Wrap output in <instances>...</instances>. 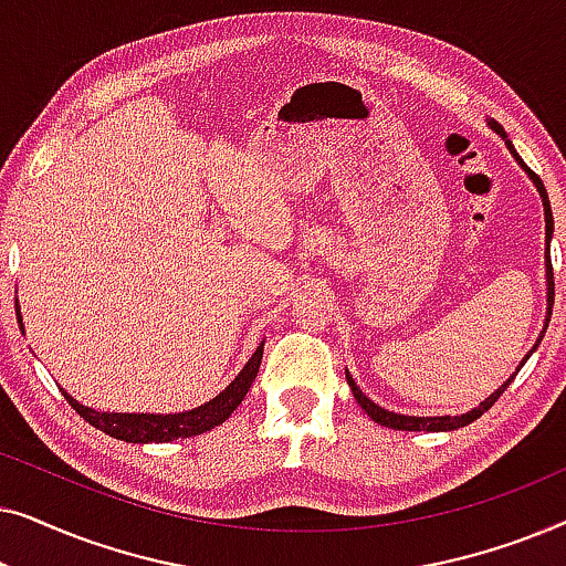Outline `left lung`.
Masks as SVG:
<instances>
[{
    "label": "left lung",
    "instance_id": "obj_1",
    "mask_svg": "<svg viewBox=\"0 0 566 566\" xmlns=\"http://www.w3.org/2000/svg\"><path fill=\"white\" fill-rule=\"evenodd\" d=\"M492 128L497 130L500 136H505V130L500 128V123H494L492 120ZM505 144H507V149L515 154V149H513V144L507 142L505 138ZM515 159L521 161L523 165V159L517 157L515 154ZM525 167V165H523ZM528 169V167H525ZM528 175H531V180L536 182V188H538V192H541V198H544V213H546V281H548V316H546V327H548V319H552V306H554V268H552V258H548V242H552V231H554V216H552V206H548V196H546V188H544V182H541V177L536 175V172H531L528 169ZM546 332V329H544ZM544 332H541V337H544ZM541 337H538V343H541ZM538 343H536V347H538ZM536 347H533V350H536ZM531 350V353H533ZM531 353L525 355V360L531 358ZM523 360V363H525ZM523 363L521 366H517V370L523 368ZM345 376H347V384H350V389H353V397L358 399V405L366 409L368 412V417L374 422H378V424H384V428H391V430H428V432H443V430H459V428H463V424H469V422H474L476 417H482L486 409H490L494 401L500 399V394L507 389L510 386V381H513V378H507L505 384L500 386L497 391L492 394V397H486L482 405H479L476 409H471V412H467V415H461V417H409V415H397V412H386L384 407H378V405H374V401H370L366 394H363L360 389H358V384L353 381V376L347 374L345 370Z\"/></svg>",
    "mask_w": 566,
    "mask_h": 566
}]
</instances>
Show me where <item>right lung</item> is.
<instances>
[{
	"label": "right lung",
	"instance_id": "obj_1",
	"mask_svg": "<svg viewBox=\"0 0 566 566\" xmlns=\"http://www.w3.org/2000/svg\"><path fill=\"white\" fill-rule=\"evenodd\" d=\"M260 360H262V345L254 350L252 358L247 360L242 374H239L234 381L219 394V397L206 401V405H200L196 409H190V412H180V415L95 412V409L84 407L74 397H69L66 391L64 397L69 405H72V409H76V415L84 417L92 428L103 430L105 436L126 440V443H169V440H177V438L200 436V432L227 422L229 415L242 405V399L247 397V391H250L254 378H258Z\"/></svg>",
	"mask_w": 566,
	"mask_h": 566
}]
</instances>
